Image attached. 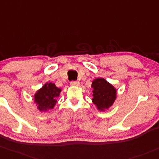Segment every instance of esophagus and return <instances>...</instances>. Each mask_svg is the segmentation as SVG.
<instances>
[{"label":"esophagus","mask_w":159,"mask_h":159,"mask_svg":"<svg viewBox=\"0 0 159 159\" xmlns=\"http://www.w3.org/2000/svg\"><path fill=\"white\" fill-rule=\"evenodd\" d=\"M70 84H71V86H79L80 82L78 81H71Z\"/></svg>","instance_id":"esophagus-1"}]
</instances>
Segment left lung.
Segmentation results:
<instances>
[{"label": "left lung", "mask_w": 159, "mask_h": 159, "mask_svg": "<svg viewBox=\"0 0 159 159\" xmlns=\"http://www.w3.org/2000/svg\"><path fill=\"white\" fill-rule=\"evenodd\" d=\"M91 88H93V103L100 111L107 110L114 103L116 98V90L114 87L102 78L93 80Z\"/></svg>", "instance_id": "left-lung-1"}]
</instances>
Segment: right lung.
<instances>
[{
	"mask_svg": "<svg viewBox=\"0 0 159 159\" xmlns=\"http://www.w3.org/2000/svg\"><path fill=\"white\" fill-rule=\"evenodd\" d=\"M61 91L53 83H46L34 94V102L37 105L39 111H47L54 108L56 104V98L59 96Z\"/></svg>",
	"mask_w": 159,
	"mask_h": 159,
	"instance_id": "add662e5",
	"label": "right lung"
}]
</instances>
